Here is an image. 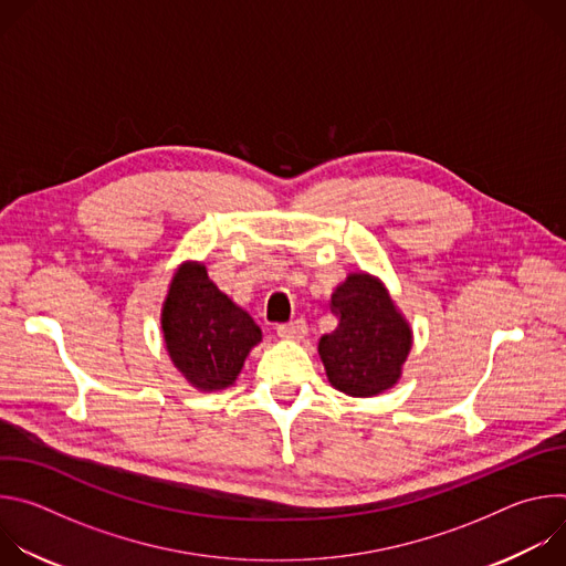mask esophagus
<instances>
[{
    "mask_svg": "<svg viewBox=\"0 0 566 566\" xmlns=\"http://www.w3.org/2000/svg\"><path fill=\"white\" fill-rule=\"evenodd\" d=\"M306 334H308V327H306L304 319H295V322H289V325H280L277 327V336L282 340L297 343V340H304Z\"/></svg>",
    "mask_w": 566,
    "mask_h": 566,
    "instance_id": "1",
    "label": "esophagus"
}]
</instances>
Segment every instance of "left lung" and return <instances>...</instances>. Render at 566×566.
<instances>
[{
  "label": "left lung",
  "mask_w": 566,
  "mask_h": 566,
  "mask_svg": "<svg viewBox=\"0 0 566 566\" xmlns=\"http://www.w3.org/2000/svg\"><path fill=\"white\" fill-rule=\"evenodd\" d=\"M332 306L340 322L317 343L332 387L354 398L391 389L410 356L412 327L387 286L371 273H349L334 289Z\"/></svg>",
  "instance_id": "left-lung-1"
}]
</instances>
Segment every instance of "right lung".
Returning <instances> with one entry per match:
<instances>
[{
	"mask_svg": "<svg viewBox=\"0 0 566 566\" xmlns=\"http://www.w3.org/2000/svg\"><path fill=\"white\" fill-rule=\"evenodd\" d=\"M160 332L172 365L199 391L234 385L251 349L262 343L255 319L208 277L201 262H184L160 308Z\"/></svg>",
	"mask_w": 566,
	"mask_h": 566,
	"instance_id": "obj_1",
	"label": "right lung"
}]
</instances>
